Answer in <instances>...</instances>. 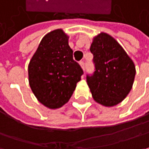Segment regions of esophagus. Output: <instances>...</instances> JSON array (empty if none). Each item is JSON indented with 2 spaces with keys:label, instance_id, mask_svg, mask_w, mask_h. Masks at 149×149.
I'll use <instances>...</instances> for the list:
<instances>
[{
  "label": "esophagus",
  "instance_id": "obj_1",
  "mask_svg": "<svg viewBox=\"0 0 149 149\" xmlns=\"http://www.w3.org/2000/svg\"><path fill=\"white\" fill-rule=\"evenodd\" d=\"M79 65H80L81 67H82L83 70H84V68H85V63H84V61H81L79 62Z\"/></svg>",
  "mask_w": 149,
  "mask_h": 149
}]
</instances>
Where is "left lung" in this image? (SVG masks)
<instances>
[{
  "instance_id": "1",
  "label": "left lung",
  "mask_w": 149,
  "mask_h": 149,
  "mask_svg": "<svg viewBox=\"0 0 149 149\" xmlns=\"http://www.w3.org/2000/svg\"><path fill=\"white\" fill-rule=\"evenodd\" d=\"M95 72L87 76L93 99L106 107L115 106L130 93L136 75L134 62L112 36L100 33L93 40Z\"/></svg>"
}]
</instances>
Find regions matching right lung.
I'll return each instance as SVG.
<instances>
[{"label":"right lung","mask_w":149,"mask_h":149,"mask_svg":"<svg viewBox=\"0 0 149 149\" xmlns=\"http://www.w3.org/2000/svg\"><path fill=\"white\" fill-rule=\"evenodd\" d=\"M68 40L69 36L61 29L48 33L29 64L31 90L49 109H59L66 104L83 74L73 60Z\"/></svg>","instance_id":"right-lung-1"}]
</instances>
